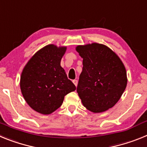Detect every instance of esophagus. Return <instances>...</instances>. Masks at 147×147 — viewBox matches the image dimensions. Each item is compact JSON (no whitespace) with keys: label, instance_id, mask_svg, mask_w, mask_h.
Masks as SVG:
<instances>
[{"label":"esophagus","instance_id":"esophagus-1","mask_svg":"<svg viewBox=\"0 0 147 147\" xmlns=\"http://www.w3.org/2000/svg\"><path fill=\"white\" fill-rule=\"evenodd\" d=\"M73 82H74V84L75 85V86H77V84H78V81L76 80H73Z\"/></svg>","mask_w":147,"mask_h":147}]
</instances>
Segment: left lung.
<instances>
[{"instance_id": "1", "label": "left lung", "mask_w": 147, "mask_h": 147, "mask_svg": "<svg viewBox=\"0 0 147 147\" xmlns=\"http://www.w3.org/2000/svg\"><path fill=\"white\" fill-rule=\"evenodd\" d=\"M76 51L83 58L76 88L83 105L93 113L113 107L127 86L124 64L111 49L102 44L79 45Z\"/></svg>"}]
</instances>
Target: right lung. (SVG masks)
<instances>
[{
  "instance_id": "obj_1",
  "label": "right lung",
  "mask_w": 147,
  "mask_h": 147,
  "mask_svg": "<svg viewBox=\"0 0 147 147\" xmlns=\"http://www.w3.org/2000/svg\"><path fill=\"white\" fill-rule=\"evenodd\" d=\"M65 50V47L54 45L45 46L32 57L22 72V94L30 107L40 113L48 115L55 111L65 96L76 90L60 66Z\"/></svg>"
}]
</instances>
